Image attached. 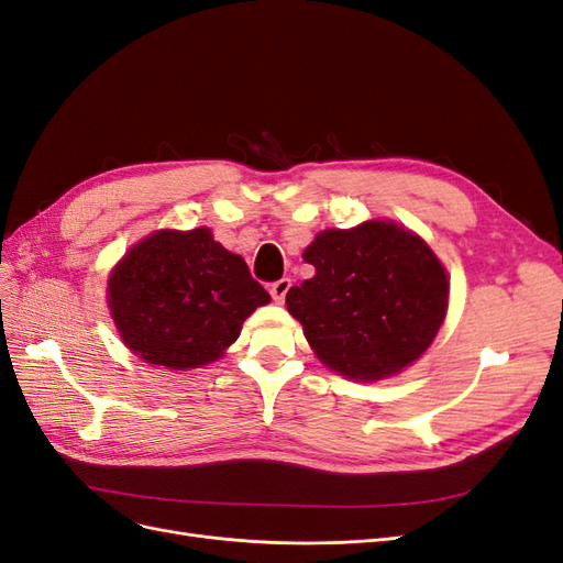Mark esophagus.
Segmentation results:
<instances>
[{"label":"esophagus","instance_id":"34e87169","mask_svg":"<svg viewBox=\"0 0 563 563\" xmlns=\"http://www.w3.org/2000/svg\"><path fill=\"white\" fill-rule=\"evenodd\" d=\"M288 288H291V279H288V277L277 279L275 284H269V296H272V300L284 302V298H286V294H288Z\"/></svg>","mask_w":563,"mask_h":563}]
</instances>
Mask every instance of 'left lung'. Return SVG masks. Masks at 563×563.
<instances>
[{
  "label": "left lung",
  "mask_w": 563,
  "mask_h": 563,
  "mask_svg": "<svg viewBox=\"0 0 563 563\" xmlns=\"http://www.w3.org/2000/svg\"><path fill=\"white\" fill-rule=\"evenodd\" d=\"M302 258L314 277L286 294V308L329 368L378 380L430 347L446 317L449 279L420 236L371 220L317 234Z\"/></svg>",
  "instance_id": "8db88e82"
}]
</instances>
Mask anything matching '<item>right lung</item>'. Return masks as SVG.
<instances>
[{"instance_id": "add662e5", "label": "right lung", "mask_w": 563, "mask_h": 563, "mask_svg": "<svg viewBox=\"0 0 563 563\" xmlns=\"http://www.w3.org/2000/svg\"><path fill=\"white\" fill-rule=\"evenodd\" d=\"M108 294L124 345L176 371L218 360L244 319L269 302L242 255L213 242L207 228L150 234L112 269Z\"/></svg>"}]
</instances>
